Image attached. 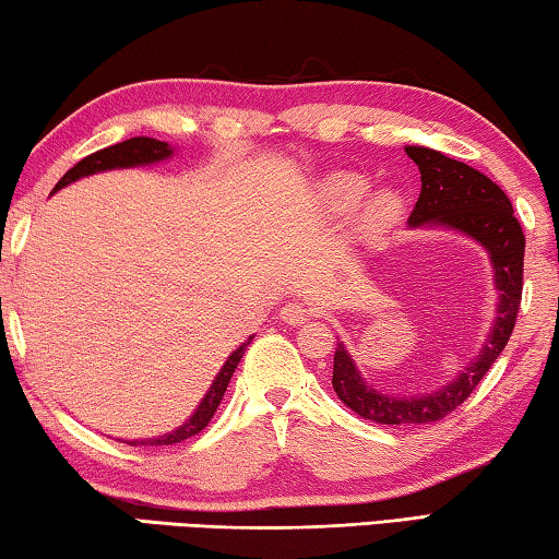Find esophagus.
Masks as SVG:
<instances>
[{
	"label": "esophagus",
	"instance_id": "1",
	"mask_svg": "<svg viewBox=\"0 0 559 559\" xmlns=\"http://www.w3.org/2000/svg\"><path fill=\"white\" fill-rule=\"evenodd\" d=\"M309 317H312V309H309L305 301H285V305H282V309H280L282 322L292 324V326L305 324Z\"/></svg>",
	"mask_w": 559,
	"mask_h": 559
}]
</instances>
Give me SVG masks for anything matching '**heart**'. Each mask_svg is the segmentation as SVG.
<instances>
[{
	"instance_id": "1",
	"label": "heart",
	"mask_w": 559,
	"mask_h": 559,
	"mask_svg": "<svg viewBox=\"0 0 559 559\" xmlns=\"http://www.w3.org/2000/svg\"><path fill=\"white\" fill-rule=\"evenodd\" d=\"M369 193V180L361 173L344 170L329 176L322 186V200L329 210L334 213H352L359 207L361 200ZM401 213V198L393 190H381L373 195L364 207V227L369 233L386 230V227L399 217Z\"/></svg>"
}]
</instances>
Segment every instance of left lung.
Listing matches in <instances>:
<instances>
[{
	"label": "left lung",
	"mask_w": 559,
	"mask_h": 559,
	"mask_svg": "<svg viewBox=\"0 0 559 559\" xmlns=\"http://www.w3.org/2000/svg\"><path fill=\"white\" fill-rule=\"evenodd\" d=\"M406 155L420 170V195L408 223L414 227L428 223L453 227L486 247L492 272H496L500 301L496 326L478 361H473L453 383L426 396L396 399L366 386L344 344H336L332 377L336 396L359 416L386 426L433 424L459 408L478 389L483 377L506 349L518 322L520 299H523L525 235L518 217L512 215L510 198L480 170L448 158L443 153L408 145Z\"/></svg>",
	"instance_id": "left-lung-1"
}]
</instances>
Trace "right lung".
I'll return each instance as SVG.
<instances>
[{"label": "right lung", "instance_id": "obj_1", "mask_svg": "<svg viewBox=\"0 0 559 559\" xmlns=\"http://www.w3.org/2000/svg\"><path fill=\"white\" fill-rule=\"evenodd\" d=\"M170 153H173V151L168 148V143H163V141L143 139V135H141V139H128V141H123V143L108 145V148H104V151H96V153L86 155L84 160H79L76 166H73V168L67 173V176H63V178L57 182V188H53V190L69 186V182L84 178V176H91V173L111 170V168L145 166V163L166 160ZM247 344H250V340H247V342L240 346V349L227 356V361H225V366H223V369H219V373L215 377L213 386H210V391L205 393L203 404L198 406L193 418H190L186 426H180L178 431L166 433V436H160V438H151V441H126V443H131V445H135V443H141V445H173V443L188 441L190 436H195V433L203 431V428L210 424V418L215 416V411H217V406H219V401H223V396H225L227 383H230L233 373H235V369H237V364H240L242 354H245V349H247Z\"/></svg>", "mask_w": 559, "mask_h": 559}]
</instances>
